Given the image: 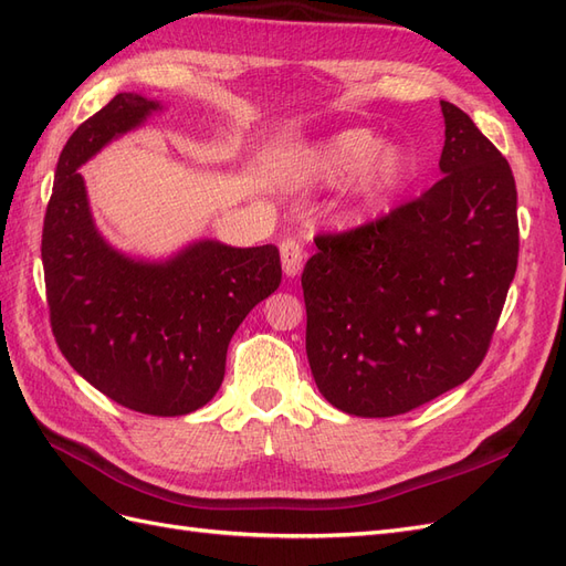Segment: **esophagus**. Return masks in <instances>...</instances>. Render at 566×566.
Returning <instances> with one entry per match:
<instances>
[{"label":"esophagus","mask_w":566,"mask_h":566,"mask_svg":"<svg viewBox=\"0 0 566 566\" xmlns=\"http://www.w3.org/2000/svg\"><path fill=\"white\" fill-rule=\"evenodd\" d=\"M304 248L295 238H287V241L281 243V264H283V273L287 279L300 276L302 264H304Z\"/></svg>","instance_id":"1"}]
</instances>
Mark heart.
I'll return each mask as SVG.
<instances>
[{
    "label": "heart",
    "instance_id": "heart-1",
    "mask_svg": "<svg viewBox=\"0 0 566 566\" xmlns=\"http://www.w3.org/2000/svg\"><path fill=\"white\" fill-rule=\"evenodd\" d=\"M352 177L349 210L366 212L389 198L408 177L406 153L394 144H378L370 129L335 132L306 148L290 169L293 184H339Z\"/></svg>",
    "mask_w": 566,
    "mask_h": 566
}]
</instances>
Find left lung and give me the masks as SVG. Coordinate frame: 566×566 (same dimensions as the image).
Returning a JSON list of instances; mask_svg holds the SVG:
<instances>
[{"label":"left lung","instance_id":"1","mask_svg":"<svg viewBox=\"0 0 566 566\" xmlns=\"http://www.w3.org/2000/svg\"><path fill=\"white\" fill-rule=\"evenodd\" d=\"M441 113L443 177L378 221L318 235L302 271L306 358L349 416H401L465 382L515 279L512 169L468 113Z\"/></svg>","mask_w":566,"mask_h":566}]
</instances>
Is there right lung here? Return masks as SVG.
Returning <instances> with one entry per match:
<instances>
[{
  "instance_id": "right-lung-1",
  "label": "right lung",
  "mask_w": 566,
  "mask_h": 566,
  "mask_svg": "<svg viewBox=\"0 0 566 566\" xmlns=\"http://www.w3.org/2000/svg\"><path fill=\"white\" fill-rule=\"evenodd\" d=\"M160 111V101L123 92L73 132L46 205L42 264L51 331L67 364L119 406L175 418L221 387L229 342L279 287L281 256L273 245L202 238L167 260H144L106 241L77 169Z\"/></svg>"
}]
</instances>
